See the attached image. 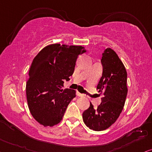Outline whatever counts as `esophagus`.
Masks as SVG:
<instances>
[{"mask_svg": "<svg viewBox=\"0 0 152 152\" xmlns=\"http://www.w3.org/2000/svg\"><path fill=\"white\" fill-rule=\"evenodd\" d=\"M76 95L77 96H78V97H83L84 96V95L83 94H81V93H80L79 92H76Z\"/></svg>", "mask_w": 152, "mask_h": 152, "instance_id": "1", "label": "esophagus"}]
</instances>
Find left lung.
I'll list each match as a JSON object with an SVG mask.
<instances>
[{"label": "left lung", "mask_w": 152, "mask_h": 152, "mask_svg": "<svg viewBox=\"0 0 152 152\" xmlns=\"http://www.w3.org/2000/svg\"><path fill=\"white\" fill-rule=\"evenodd\" d=\"M102 76L97 90L102 94V102L83 113V120L86 126L95 131L106 130L114 124L124 109L128 93L127 72L118 55L110 48L104 49L101 59Z\"/></svg>", "instance_id": "1"}]
</instances>
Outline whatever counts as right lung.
Returning a JSON list of instances; mask_svg holds the SVG:
<instances>
[{"label":"right lung","instance_id":"right-lung-1","mask_svg":"<svg viewBox=\"0 0 152 152\" xmlns=\"http://www.w3.org/2000/svg\"><path fill=\"white\" fill-rule=\"evenodd\" d=\"M82 46L51 44L34 57L28 70L26 86L28 107L32 116L45 127L62 121L76 90L62 89L69 80L78 55L86 53Z\"/></svg>","mask_w":152,"mask_h":152}]
</instances>
